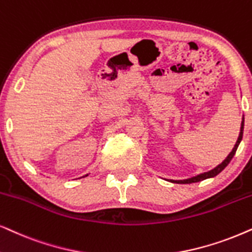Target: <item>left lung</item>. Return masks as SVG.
I'll return each mask as SVG.
<instances>
[{"label": "left lung", "instance_id": "8db88e82", "mask_svg": "<svg viewBox=\"0 0 252 252\" xmlns=\"http://www.w3.org/2000/svg\"><path fill=\"white\" fill-rule=\"evenodd\" d=\"M243 128H244V116H243V118H242L240 134H238L237 141H236V143H235L233 150H231V152L229 153V155H228L227 158L220 163V164L215 166V168L210 170V171L202 172V174H199L197 176H194V177H191V178H188V179H179V181H175V179H165V181H168L170 183H175V184H192V183H198V182L205 181V179L213 178V177H215V176H218L222 171V170H223L228 164H229L231 158H234L235 153H236V150L238 148V145H240L241 141H242V138H243Z\"/></svg>", "mask_w": 252, "mask_h": 252}]
</instances>
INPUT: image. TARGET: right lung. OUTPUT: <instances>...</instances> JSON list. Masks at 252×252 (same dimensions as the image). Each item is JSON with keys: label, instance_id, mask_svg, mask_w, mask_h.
<instances>
[{"label": "right lung", "instance_id": "obj_1", "mask_svg": "<svg viewBox=\"0 0 252 252\" xmlns=\"http://www.w3.org/2000/svg\"><path fill=\"white\" fill-rule=\"evenodd\" d=\"M87 176H88V175H86V176H83V177H87Z\"/></svg>", "mask_w": 252, "mask_h": 252}]
</instances>
